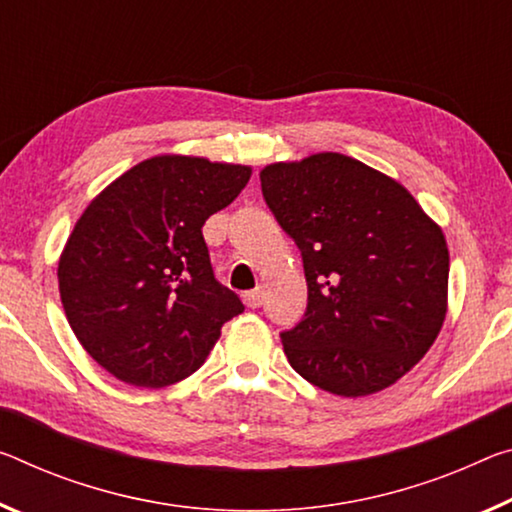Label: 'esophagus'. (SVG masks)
<instances>
[{
	"mask_svg": "<svg viewBox=\"0 0 512 512\" xmlns=\"http://www.w3.org/2000/svg\"><path fill=\"white\" fill-rule=\"evenodd\" d=\"M243 303H246L248 307H259L264 303V289H250V291H246V294H243Z\"/></svg>",
	"mask_w": 512,
	"mask_h": 512,
	"instance_id": "34e87169",
	"label": "esophagus"
}]
</instances>
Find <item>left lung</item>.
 <instances>
[{
  "label": "left lung",
  "mask_w": 512,
  "mask_h": 512,
  "mask_svg": "<svg viewBox=\"0 0 512 512\" xmlns=\"http://www.w3.org/2000/svg\"><path fill=\"white\" fill-rule=\"evenodd\" d=\"M264 200L303 255L307 310L285 355L330 394H376L440 335L449 248L440 225L392 177L339 152L259 173Z\"/></svg>",
  "instance_id": "8db88e82"
}]
</instances>
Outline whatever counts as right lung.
<instances>
[{
    "mask_svg": "<svg viewBox=\"0 0 512 512\" xmlns=\"http://www.w3.org/2000/svg\"><path fill=\"white\" fill-rule=\"evenodd\" d=\"M250 173L161 154L129 168L81 214L59 259L61 303L79 344L118 380L180 383L243 312L214 278L202 225Z\"/></svg>",
    "mask_w": 512,
    "mask_h": 512,
    "instance_id": "right-lung-1",
    "label": "right lung"
}]
</instances>
